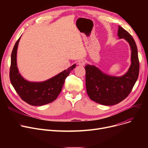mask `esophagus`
<instances>
[{"instance_id":"34e87169","label":"esophagus","mask_w":148,"mask_h":148,"mask_svg":"<svg viewBox=\"0 0 148 148\" xmlns=\"http://www.w3.org/2000/svg\"><path fill=\"white\" fill-rule=\"evenodd\" d=\"M86 64V62L84 59H80L78 61V65L80 66H84Z\"/></svg>"}]
</instances>
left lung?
Returning a JSON list of instances; mask_svg holds the SVG:
<instances>
[{
  "mask_svg": "<svg viewBox=\"0 0 148 148\" xmlns=\"http://www.w3.org/2000/svg\"><path fill=\"white\" fill-rule=\"evenodd\" d=\"M118 35L129 43L131 50V64L126 74L121 77L108 75L96 66L86 65V86L90 99L104 106L117 104L130 94L138 79L139 60L136 42L132 36L119 26Z\"/></svg>",
  "mask_w": 148,
  "mask_h": 148,
  "instance_id": "1",
  "label": "left lung"
}]
</instances>
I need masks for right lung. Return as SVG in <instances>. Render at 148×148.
Wrapping results in <instances>:
<instances>
[{"label": "right lung", "instance_id": "add662e5", "mask_svg": "<svg viewBox=\"0 0 148 148\" xmlns=\"http://www.w3.org/2000/svg\"><path fill=\"white\" fill-rule=\"evenodd\" d=\"M20 38L15 42L11 53L10 78L14 89L27 104L41 106L55 100L60 93L65 80L75 67L74 64L52 78L42 82H30L19 73L17 66V51Z\"/></svg>", "mask_w": 148, "mask_h": 148}]
</instances>
